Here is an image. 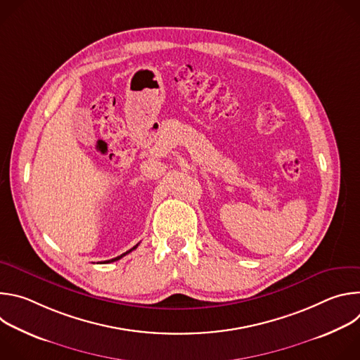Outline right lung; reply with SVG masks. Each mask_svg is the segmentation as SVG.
Masks as SVG:
<instances>
[{
	"mask_svg": "<svg viewBox=\"0 0 360 360\" xmlns=\"http://www.w3.org/2000/svg\"><path fill=\"white\" fill-rule=\"evenodd\" d=\"M136 246H138V243H136V245H135V246H134V248H131V249H129V250H127V252H125V253H122V255H121V256H117V258H114V259H110V261H104V262H101V264H110V262H115V261H118V259H121V258H122V256H125V255H128V253H129V252H132V250H134V249H136Z\"/></svg>",
	"mask_w": 360,
	"mask_h": 360,
	"instance_id": "obj_1",
	"label": "right lung"
}]
</instances>
